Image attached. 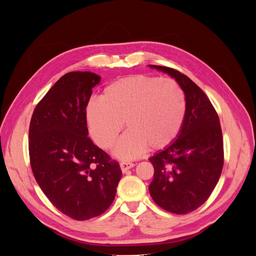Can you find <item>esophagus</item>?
Returning <instances> with one entry per match:
<instances>
[{"mask_svg":"<svg viewBox=\"0 0 256 256\" xmlns=\"http://www.w3.org/2000/svg\"><path fill=\"white\" fill-rule=\"evenodd\" d=\"M134 164L132 162H120V168L122 173H126L128 170H130L131 168H134Z\"/></svg>","mask_w":256,"mask_h":256,"instance_id":"1","label":"esophagus"}]
</instances>
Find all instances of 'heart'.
I'll list each match as a JSON object with an SVG mask.
<instances>
[{
  "instance_id": "1",
  "label": "heart",
  "mask_w": 256,
  "mask_h": 256,
  "mask_svg": "<svg viewBox=\"0 0 256 256\" xmlns=\"http://www.w3.org/2000/svg\"><path fill=\"white\" fill-rule=\"evenodd\" d=\"M187 102L173 79L131 74L106 85L100 99L86 104L85 118L95 142L104 150L113 146L124 122L128 130L116 144L120 159H134L171 144L184 120Z\"/></svg>"
}]
</instances>
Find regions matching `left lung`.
Masks as SVG:
<instances>
[{
  "label": "left lung",
  "mask_w": 256,
  "mask_h": 256,
  "mask_svg": "<svg viewBox=\"0 0 256 256\" xmlns=\"http://www.w3.org/2000/svg\"><path fill=\"white\" fill-rule=\"evenodd\" d=\"M150 67L180 85L187 109L177 138L150 158L154 173L148 189L158 206L184 214L206 202L220 178L224 154L219 116L205 92L187 76L166 66Z\"/></svg>",
  "instance_id": "obj_1"
}]
</instances>
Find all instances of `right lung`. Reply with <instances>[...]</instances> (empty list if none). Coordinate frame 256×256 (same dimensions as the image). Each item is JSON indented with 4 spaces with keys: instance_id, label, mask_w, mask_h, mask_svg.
<instances>
[{
    "instance_id": "add662e5",
    "label": "right lung",
    "mask_w": 256,
    "mask_h": 256,
    "mask_svg": "<svg viewBox=\"0 0 256 256\" xmlns=\"http://www.w3.org/2000/svg\"><path fill=\"white\" fill-rule=\"evenodd\" d=\"M100 76L64 74L36 106L28 129L30 168L44 196L69 218L84 221L113 203L122 170L92 142L85 109Z\"/></svg>"
}]
</instances>
